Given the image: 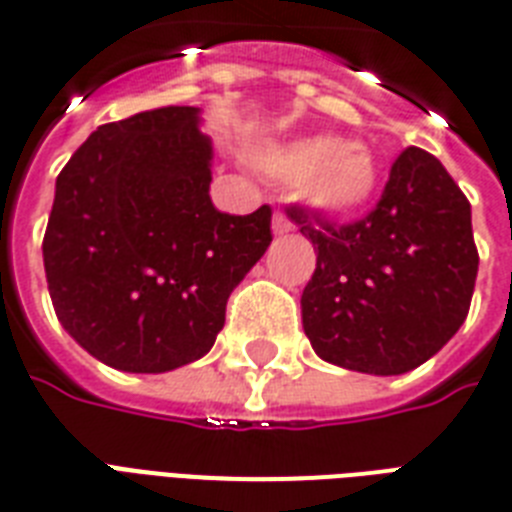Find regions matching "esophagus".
Listing matches in <instances>:
<instances>
[{
  "label": "esophagus",
  "mask_w": 512,
  "mask_h": 512,
  "mask_svg": "<svg viewBox=\"0 0 512 512\" xmlns=\"http://www.w3.org/2000/svg\"><path fill=\"white\" fill-rule=\"evenodd\" d=\"M271 228L276 236H284V233H289L295 225L289 223V217L284 215V212H273V220H271Z\"/></svg>",
  "instance_id": "obj_1"
}]
</instances>
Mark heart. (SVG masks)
Here are the masks:
<instances>
[{
    "label": "heart",
    "instance_id": "b5f03b06",
    "mask_svg": "<svg viewBox=\"0 0 512 512\" xmlns=\"http://www.w3.org/2000/svg\"><path fill=\"white\" fill-rule=\"evenodd\" d=\"M252 162L268 177L295 183L297 199L327 217L358 215L380 191V164L372 151L337 135L268 143Z\"/></svg>",
    "mask_w": 512,
    "mask_h": 512
}]
</instances>
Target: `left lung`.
I'll return each instance as SVG.
<instances>
[{
    "label": "left lung",
    "instance_id": "obj_1",
    "mask_svg": "<svg viewBox=\"0 0 512 512\" xmlns=\"http://www.w3.org/2000/svg\"><path fill=\"white\" fill-rule=\"evenodd\" d=\"M316 249L303 329L350 372L404 374L457 335L476 287L470 201L436 156L406 148L366 217L335 225L287 207Z\"/></svg>",
    "mask_w": 512,
    "mask_h": 512
}]
</instances>
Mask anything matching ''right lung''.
<instances>
[{
	"instance_id": "obj_1",
	"label": "right lung",
	"mask_w": 512,
	"mask_h": 512,
	"mask_svg": "<svg viewBox=\"0 0 512 512\" xmlns=\"http://www.w3.org/2000/svg\"><path fill=\"white\" fill-rule=\"evenodd\" d=\"M201 111L167 106L103 124L55 180L44 273L68 335L106 366L172 372L209 353L225 303L271 244V207L209 199Z\"/></svg>"
}]
</instances>
